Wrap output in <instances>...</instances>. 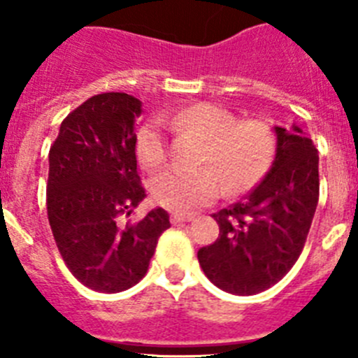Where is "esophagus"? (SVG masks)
I'll use <instances>...</instances> for the list:
<instances>
[{"label": "esophagus", "mask_w": 358, "mask_h": 358, "mask_svg": "<svg viewBox=\"0 0 358 358\" xmlns=\"http://www.w3.org/2000/svg\"><path fill=\"white\" fill-rule=\"evenodd\" d=\"M192 219H194L192 215H183V213H173L171 215L173 224H183V222H190Z\"/></svg>", "instance_id": "obj_1"}]
</instances>
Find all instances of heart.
<instances>
[{"label":"heart","mask_w":358,"mask_h":358,"mask_svg":"<svg viewBox=\"0 0 358 358\" xmlns=\"http://www.w3.org/2000/svg\"><path fill=\"white\" fill-rule=\"evenodd\" d=\"M173 130H192L205 138L198 169L169 168L152 180V196L166 208L190 212L219 198L222 189L242 192L259 182L275 157V136L262 120H236L210 102H196L160 115ZM162 121V122H163ZM150 120L139 129L136 153L143 168L153 169L168 157L164 124Z\"/></svg>","instance_id":"1"}]
</instances>
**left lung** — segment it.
Returning <instances> with one entry per match:
<instances>
[{
  "instance_id": "left-lung-1",
  "label": "left lung",
  "mask_w": 358,
  "mask_h": 358,
  "mask_svg": "<svg viewBox=\"0 0 358 358\" xmlns=\"http://www.w3.org/2000/svg\"><path fill=\"white\" fill-rule=\"evenodd\" d=\"M272 169L245 199L213 213L219 238L198 250L205 275L233 295H256L299 259L320 198L318 150L299 127H275Z\"/></svg>"
}]
</instances>
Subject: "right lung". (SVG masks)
I'll return each instance as SVG.
<instances>
[{
	"instance_id": "add662e5",
	"label": "right lung",
	"mask_w": 358,
	"mask_h": 358,
	"mask_svg": "<svg viewBox=\"0 0 358 358\" xmlns=\"http://www.w3.org/2000/svg\"><path fill=\"white\" fill-rule=\"evenodd\" d=\"M141 102L100 93L73 109L49 150L48 217L59 255L86 288L118 293L148 272L159 236L171 228L155 208L123 222L145 199L134 120Z\"/></svg>"
}]
</instances>
